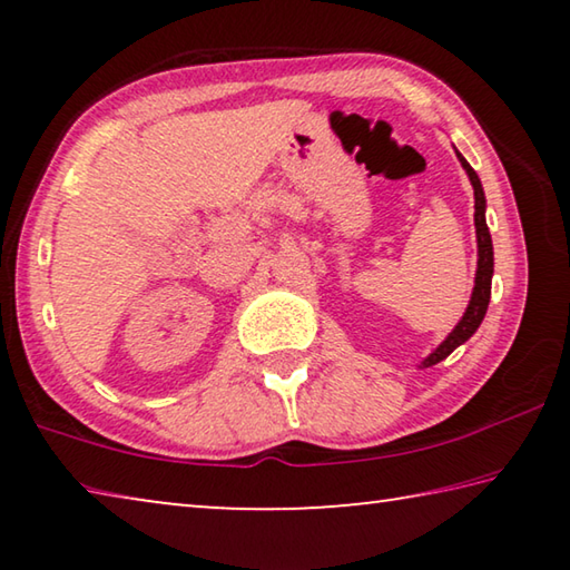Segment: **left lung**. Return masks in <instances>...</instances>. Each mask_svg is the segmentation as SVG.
I'll return each mask as SVG.
<instances>
[{"label": "left lung", "mask_w": 570, "mask_h": 570, "mask_svg": "<svg viewBox=\"0 0 570 570\" xmlns=\"http://www.w3.org/2000/svg\"><path fill=\"white\" fill-rule=\"evenodd\" d=\"M462 168L468 170L472 188H475V230H478V274H475V288H472V298L468 304V312L462 316L460 324L450 332V336L442 342L435 352H432L428 360L422 362V366H432L445 360L452 352L458 350L462 342H468L472 334L478 332V326L482 322V316L488 312V302H490V282H493V240H490V230L485 224V193H482L478 173L470 168V163L460 156Z\"/></svg>", "instance_id": "8db88e82"}]
</instances>
